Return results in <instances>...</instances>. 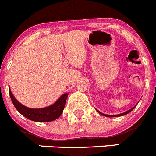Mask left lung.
<instances>
[{
	"instance_id": "obj_1",
	"label": "left lung",
	"mask_w": 156,
	"mask_h": 156,
	"mask_svg": "<svg viewBox=\"0 0 156 156\" xmlns=\"http://www.w3.org/2000/svg\"><path fill=\"white\" fill-rule=\"evenodd\" d=\"M136 106H137V105H136ZM135 106H134V107H133L132 109H129V110H127V111L124 112V113H120V114H117V115H107V114H104V113H101V112H99V110H97V111L99 112V113H100L101 115H102V116H107V117H114V116H123V115H126V114H127V113H130V111H132L133 109H134V107H135Z\"/></svg>"
}]
</instances>
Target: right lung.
<instances>
[{
    "label": "right lung",
    "instance_id": "right-lung-1",
    "mask_svg": "<svg viewBox=\"0 0 156 156\" xmlns=\"http://www.w3.org/2000/svg\"><path fill=\"white\" fill-rule=\"evenodd\" d=\"M9 94L12 102L16 109L25 117L36 122H50L57 120L64 110L68 93H64L59 98L54 104L40 109H32L22 105L17 100L9 89Z\"/></svg>",
    "mask_w": 156,
    "mask_h": 156
}]
</instances>
